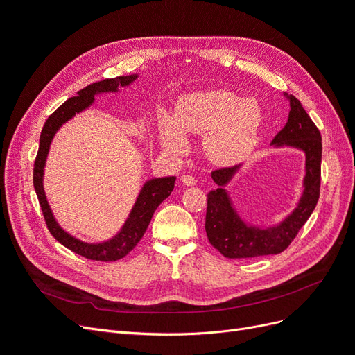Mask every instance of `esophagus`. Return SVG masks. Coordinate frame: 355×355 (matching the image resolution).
I'll list each match as a JSON object with an SVG mask.
<instances>
[{
    "label": "esophagus",
    "mask_w": 355,
    "mask_h": 355,
    "mask_svg": "<svg viewBox=\"0 0 355 355\" xmlns=\"http://www.w3.org/2000/svg\"><path fill=\"white\" fill-rule=\"evenodd\" d=\"M182 182H184V185H187V187H192V185H196L197 180L192 175H184L182 176Z\"/></svg>",
    "instance_id": "34e87169"
}]
</instances>
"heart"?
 <instances>
[{"mask_svg": "<svg viewBox=\"0 0 355 355\" xmlns=\"http://www.w3.org/2000/svg\"><path fill=\"white\" fill-rule=\"evenodd\" d=\"M262 124L254 99L228 90H206L182 96L173 116H161V142L180 154L188 148L187 135H204L202 148L216 164H235L252 153Z\"/></svg>", "mask_w": 355, "mask_h": 355, "instance_id": "1", "label": "heart"}]
</instances>
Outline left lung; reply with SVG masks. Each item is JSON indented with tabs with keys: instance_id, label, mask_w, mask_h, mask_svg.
I'll return each instance as SVG.
<instances>
[{
	"instance_id": "left-lung-1",
	"label": "left lung",
	"mask_w": 355,
	"mask_h": 355,
	"mask_svg": "<svg viewBox=\"0 0 355 355\" xmlns=\"http://www.w3.org/2000/svg\"><path fill=\"white\" fill-rule=\"evenodd\" d=\"M290 103L286 125L272 139L274 148H296L305 154V176L296 207L271 227H257L245 222L234 207L228 184L241 164L211 171L216 188L207 194L206 232L210 244L230 259H249L265 254H278L287 249L297 231L314 211L321 184V135L302 105L292 94L284 93Z\"/></svg>"
}]
</instances>
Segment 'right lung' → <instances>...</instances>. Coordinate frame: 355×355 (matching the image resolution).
Masks as SVG:
<instances>
[{"label": "right lung", "mask_w": 355, "mask_h": 355, "mask_svg": "<svg viewBox=\"0 0 355 355\" xmlns=\"http://www.w3.org/2000/svg\"><path fill=\"white\" fill-rule=\"evenodd\" d=\"M137 77V73H133L125 75V77L106 78L87 85L85 89L80 90L77 96H73V98L60 105L59 108L47 118L40 136V148L34 164V188L37 192L42 214H44L47 228L53 237H55L60 244L68 247L73 253L81 254L92 261L112 262L121 259V257L130 253L136 247V244L144 237V234L148 228L149 222H151L153 214L157 210V207L171 194V191L175 188L176 178L166 176L153 178L146 180L141 191H139V196L136 197L133 207L130 213H128L125 222L123 223L121 230L110 240H105L101 243H87L73 237V235L63 230L56 220L55 214H53V210L44 192L46 161L53 137H55V135L63 124L68 123L71 118H73L77 114L90 108L94 102V96H98L101 93H116L118 89L130 85Z\"/></svg>", "instance_id": "right-lung-1"}]
</instances>
